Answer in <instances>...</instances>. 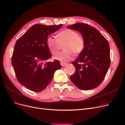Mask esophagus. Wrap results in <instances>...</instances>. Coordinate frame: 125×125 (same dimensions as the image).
I'll use <instances>...</instances> for the list:
<instances>
[{
	"label": "esophagus",
	"instance_id": "obj_1",
	"mask_svg": "<svg viewBox=\"0 0 125 125\" xmlns=\"http://www.w3.org/2000/svg\"><path fill=\"white\" fill-rule=\"evenodd\" d=\"M60 63H61V66H62V67H64V66H65V65H66L67 64V63H66V62H61Z\"/></svg>",
	"mask_w": 125,
	"mask_h": 125
}]
</instances>
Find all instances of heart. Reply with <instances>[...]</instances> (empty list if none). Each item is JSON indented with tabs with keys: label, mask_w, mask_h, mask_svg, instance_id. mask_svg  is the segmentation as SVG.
I'll return each mask as SVG.
<instances>
[{
	"label": "heart",
	"mask_w": 125,
	"mask_h": 125,
	"mask_svg": "<svg viewBox=\"0 0 125 125\" xmlns=\"http://www.w3.org/2000/svg\"><path fill=\"white\" fill-rule=\"evenodd\" d=\"M47 44L53 55H56L61 45L64 44V51L57 54L55 58L58 60L67 62L73 59V53L78 55L83 52L85 47V41L83 37L78 35L76 31L65 29L59 32L58 38L48 37Z\"/></svg>",
	"instance_id": "obj_1"
}]
</instances>
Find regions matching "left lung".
I'll use <instances>...</instances> for the list:
<instances>
[{
	"mask_svg": "<svg viewBox=\"0 0 125 125\" xmlns=\"http://www.w3.org/2000/svg\"><path fill=\"white\" fill-rule=\"evenodd\" d=\"M67 28L79 31L85 41L84 50L72 63L75 72L70 76V80L80 89H94L104 80L110 66L109 43L98 30L89 24L78 23Z\"/></svg>",
	"mask_w": 125,
	"mask_h": 125,
	"instance_id": "left-lung-1",
	"label": "left lung"
}]
</instances>
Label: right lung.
Segmentation results:
<instances>
[{
	"instance_id": "1",
	"label": "right lung",
	"mask_w": 125,
	"mask_h": 125,
	"mask_svg": "<svg viewBox=\"0 0 125 125\" xmlns=\"http://www.w3.org/2000/svg\"><path fill=\"white\" fill-rule=\"evenodd\" d=\"M62 25L35 24L16 42L12 64L18 82L28 89L35 92L44 90L55 72L62 67L57 60L44 63L52 57L47 37Z\"/></svg>"
}]
</instances>
